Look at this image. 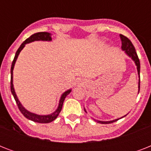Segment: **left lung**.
<instances>
[{"mask_svg": "<svg viewBox=\"0 0 151 151\" xmlns=\"http://www.w3.org/2000/svg\"><path fill=\"white\" fill-rule=\"evenodd\" d=\"M120 37H121V40H122V50L125 51L126 54L128 55L129 56L131 57L132 59L135 61L136 66H137L138 73L139 75V72H140V63H139V57L136 52L135 47L133 46V45H132V43L131 42V41H130L127 37L124 36V35H122V34H120ZM139 88H140V76H139ZM117 120L118 119L114 120V121H110V122H101V121H98V122H99L101 124H110V123H113V122H117Z\"/></svg>", "mask_w": 151, "mask_h": 151, "instance_id": "1", "label": "left lung"}]
</instances>
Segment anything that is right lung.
<instances>
[{
	"label": "right lung",
	"mask_w": 151,
	"mask_h": 151,
	"mask_svg": "<svg viewBox=\"0 0 151 151\" xmlns=\"http://www.w3.org/2000/svg\"><path fill=\"white\" fill-rule=\"evenodd\" d=\"M52 40V37L50 36V34L49 33H47V32H39V33H36V34H33L31 36L28 37V38L24 41L22 43V45H20V47L18 48L17 52L15 53V58L13 59L12 63V67H11V92L12 93L13 96H14V99H15V102L17 103V106L19 109L20 112L22 113V114L24 115L25 117H27V119L31 120L34 122H38V123H49V122L54 121L57 117L58 115L60 113L62 110V107H63V102L65 100V98L66 97V96L71 92V90H68L62 95L61 99H60V101H59V107L55 111L53 114L49 115H37L35 114H33V113H30L29 111H27L26 109H25L22 105L21 103L18 99L17 96H16V94H15V90H14V88H13V84H12V81H13V68H14V66H15V61L17 59V57L19 54V52H21L22 48H24V46L26 44L29 43V42H32V41H51Z\"/></svg>",
	"instance_id": "1"
}]
</instances>
